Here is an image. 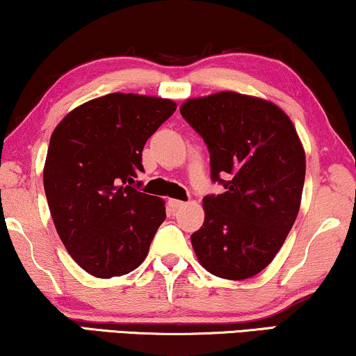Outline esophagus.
Returning a JSON list of instances; mask_svg holds the SVG:
<instances>
[{"mask_svg":"<svg viewBox=\"0 0 356 356\" xmlns=\"http://www.w3.org/2000/svg\"><path fill=\"white\" fill-rule=\"evenodd\" d=\"M168 206L173 209V211H178V209H181L184 206L183 201H179V199H168Z\"/></svg>","mask_w":356,"mask_h":356,"instance_id":"esophagus-1","label":"esophagus"}]
</instances>
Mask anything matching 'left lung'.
<instances>
[{"mask_svg":"<svg viewBox=\"0 0 356 356\" xmlns=\"http://www.w3.org/2000/svg\"><path fill=\"white\" fill-rule=\"evenodd\" d=\"M179 113L211 154V178L225 193L202 199L204 223L191 235L197 261L227 280L270 264L298 216L306 157L293 123L259 97L223 90L188 99Z\"/></svg>","mask_w":356,"mask_h":356,"instance_id":"left-lung-1","label":"left lung"}]
</instances>
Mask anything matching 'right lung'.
I'll return each instance as SVG.
<instances>
[{
	"label": "right lung",
	"mask_w": 356,
	"mask_h": 356,
	"mask_svg": "<svg viewBox=\"0 0 356 356\" xmlns=\"http://www.w3.org/2000/svg\"><path fill=\"white\" fill-rule=\"evenodd\" d=\"M177 110L170 99L99 97L76 106L53 131L43 186L53 223L72 259L111 279L143 264L165 220V201L139 193L143 149Z\"/></svg>",
	"instance_id": "obj_1"
}]
</instances>
